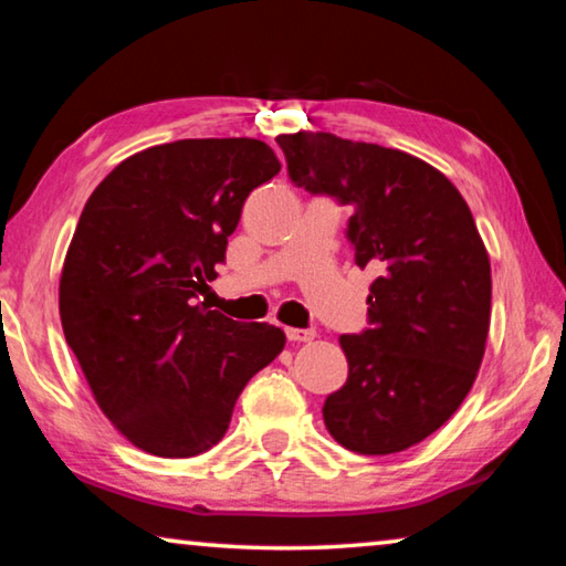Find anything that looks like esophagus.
Instances as JSON below:
<instances>
[{
    "label": "esophagus",
    "mask_w": 566,
    "mask_h": 566,
    "mask_svg": "<svg viewBox=\"0 0 566 566\" xmlns=\"http://www.w3.org/2000/svg\"><path fill=\"white\" fill-rule=\"evenodd\" d=\"M314 337H317V332H314V329L286 327V339H290V342H312Z\"/></svg>",
    "instance_id": "obj_1"
}]
</instances>
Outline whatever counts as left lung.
<instances>
[{
    "instance_id": "8db88e82",
    "label": "left lung",
    "mask_w": 566,
    "mask_h": 566,
    "mask_svg": "<svg viewBox=\"0 0 566 566\" xmlns=\"http://www.w3.org/2000/svg\"><path fill=\"white\" fill-rule=\"evenodd\" d=\"M276 145L294 185L354 207V262L379 272L369 329L339 337L349 377L324 401V424L357 454L415 447L459 409L484 357L492 270L474 217L442 171L407 151L329 132Z\"/></svg>"
}]
</instances>
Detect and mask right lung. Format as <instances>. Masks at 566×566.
Segmentation results:
<instances>
[{
    "instance_id": "right-lung-1",
    "label": "right lung",
    "mask_w": 566,
    "mask_h": 566,
    "mask_svg": "<svg viewBox=\"0 0 566 566\" xmlns=\"http://www.w3.org/2000/svg\"><path fill=\"white\" fill-rule=\"evenodd\" d=\"M282 169L249 137L179 139L119 161L84 205L60 280L66 344L99 409L134 447L195 457L284 332L199 302L249 191Z\"/></svg>"
}]
</instances>
